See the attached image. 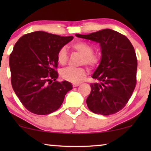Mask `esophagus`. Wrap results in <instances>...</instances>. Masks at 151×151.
<instances>
[{
    "label": "esophagus",
    "mask_w": 151,
    "mask_h": 151,
    "mask_svg": "<svg viewBox=\"0 0 151 151\" xmlns=\"http://www.w3.org/2000/svg\"><path fill=\"white\" fill-rule=\"evenodd\" d=\"M80 84V82H76V83H73V87H76V86H79Z\"/></svg>",
    "instance_id": "1"
}]
</instances>
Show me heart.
I'll use <instances>...</instances> for the list:
<instances>
[{
    "mask_svg": "<svg viewBox=\"0 0 151 151\" xmlns=\"http://www.w3.org/2000/svg\"><path fill=\"white\" fill-rule=\"evenodd\" d=\"M73 49L79 52L83 58L82 64L88 66H95L98 63L99 58L96 55L93 54V48L91 45L84 42H77L71 45ZM68 60L67 50L65 47H61L58 51L57 60L62 65H65ZM86 75V71L83 68L67 67L63 69L60 72L61 77L64 80L72 82H80Z\"/></svg>",
    "mask_w": 151,
    "mask_h": 151,
    "instance_id": "heart-1",
    "label": "heart"
}]
</instances>
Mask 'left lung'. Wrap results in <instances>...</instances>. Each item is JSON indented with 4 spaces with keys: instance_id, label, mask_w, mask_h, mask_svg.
Here are the masks:
<instances>
[{
    "instance_id": "1",
    "label": "left lung",
    "mask_w": 151,
    "mask_h": 151,
    "mask_svg": "<svg viewBox=\"0 0 151 151\" xmlns=\"http://www.w3.org/2000/svg\"><path fill=\"white\" fill-rule=\"evenodd\" d=\"M76 36L99 43L101 49L100 65L92 75L98 82L91 84L88 108L102 115L118 112L135 87L137 60L133 46L125 36L110 29Z\"/></svg>"
}]
</instances>
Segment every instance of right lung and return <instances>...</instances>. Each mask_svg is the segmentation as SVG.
Instances as JSON below:
<instances>
[{
  "mask_svg": "<svg viewBox=\"0 0 151 151\" xmlns=\"http://www.w3.org/2000/svg\"><path fill=\"white\" fill-rule=\"evenodd\" d=\"M73 36L38 31L22 36L9 56L12 88L24 106L37 115L58 110L72 89L67 81H55L58 73L57 53Z\"/></svg>",
  "mask_w": 151,
  "mask_h": 151,
  "instance_id": "1",
  "label": "right lung"
}]
</instances>
